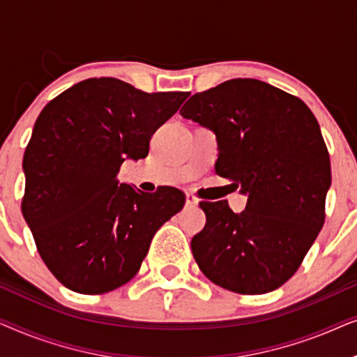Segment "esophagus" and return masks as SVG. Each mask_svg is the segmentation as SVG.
I'll return each instance as SVG.
<instances>
[{
    "label": "esophagus",
    "instance_id": "esophagus-1",
    "mask_svg": "<svg viewBox=\"0 0 357 357\" xmlns=\"http://www.w3.org/2000/svg\"><path fill=\"white\" fill-rule=\"evenodd\" d=\"M185 203H187V206H197L198 204V199H197V197H193V195H187V197H185Z\"/></svg>",
    "mask_w": 357,
    "mask_h": 357
}]
</instances>
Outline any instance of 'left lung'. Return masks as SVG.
<instances>
[{"instance_id":"obj_1","label":"left lung","mask_w":357,"mask_h":357,"mask_svg":"<svg viewBox=\"0 0 357 357\" xmlns=\"http://www.w3.org/2000/svg\"><path fill=\"white\" fill-rule=\"evenodd\" d=\"M218 136L216 174L248 195L245 211L202 202L206 224L192 238L203 275L237 294L284 284L325 222L330 154L319 121L299 97L237 77L197 92L180 110Z\"/></svg>"}]
</instances>
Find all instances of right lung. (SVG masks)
Returning a JSON list of instances; mask_svg holds the SVG:
<instances>
[{
    "mask_svg": "<svg viewBox=\"0 0 357 357\" xmlns=\"http://www.w3.org/2000/svg\"><path fill=\"white\" fill-rule=\"evenodd\" d=\"M188 92H144L91 77L48 102L24 154L22 216L52 275L79 294L133 280L151 241L185 204L177 188L120 183L125 158L148 155L154 131Z\"/></svg>",
    "mask_w": 357,
    "mask_h": 357,
    "instance_id": "1",
    "label": "right lung"
}]
</instances>
